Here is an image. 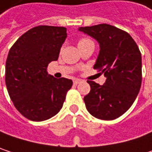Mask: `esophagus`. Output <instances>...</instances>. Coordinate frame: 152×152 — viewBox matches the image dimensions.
Segmentation results:
<instances>
[{
	"label": "esophagus",
	"mask_w": 152,
	"mask_h": 152,
	"mask_svg": "<svg viewBox=\"0 0 152 152\" xmlns=\"http://www.w3.org/2000/svg\"><path fill=\"white\" fill-rule=\"evenodd\" d=\"M73 82H74V83H75V84H78V83H80L82 81H81L80 79H74V81H73Z\"/></svg>",
	"instance_id": "obj_1"
}]
</instances>
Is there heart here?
<instances>
[{"mask_svg":"<svg viewBox=\"0 0 152 152\" xmlns=\"http://www.w3.org/2000/svg\"><path fill=\"white\" fill-rule=\"evenodd\" d=\"M90 41H91V40L90 39H88V38H82L78 41V46L82 45V44H84V43H87V42H90Z\"/></svg>","mask_w":152,"mask_h":152,"instance_id":"obj_1","label":"heart"}]
</instances>
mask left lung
<instances>
[{"label": "left lung", "mask_w": 152, "mask_h": 152, "mask_svg": "<svg viewBox=\"0 0 152 152\" xmlns=\"http://www.w3.org/2000/svg\"><path fill=\"white\" fill-rule=\"evenodd\" d=\"M98 40L100 51L94 69L101 71L106 83L88 80L91 91L83 98L94 117L111 121L125 113L136 100L142 84V56L137 43L125 31L101 23L79 28Z\"/></svg>", "instance_id": "8db88e82"}]
</instances>
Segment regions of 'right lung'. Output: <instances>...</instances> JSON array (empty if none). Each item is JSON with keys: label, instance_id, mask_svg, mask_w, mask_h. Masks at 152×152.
<instances>
[{"label": "right lung", "instance_id": "obj_1", "mask_svg": "<svg viewBox=\"0 0 152 152\" xmlns=\"http://www.w3.org/2000/svg\"><path fill=\"white\" fill-rule=\"evenodd\" d=\"M62 26L39 25L23 33L11 46L5 67V83L16 110L33 121L57 114L73 82L48 75L67 38Z\"/></svg>", "mask_w": 152, "mask_h": 152}]
</instances>
